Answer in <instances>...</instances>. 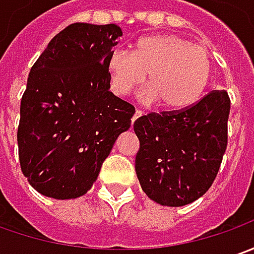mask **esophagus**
<instances>
[{
    "label": "esophagus",
    "instance_id": "34e87169",
    "mask_svg": "<svg viewBox=\"0 0 254 254\" xmlns=\"http://www.w3.org/2000/svg\"><path fill=\"white\" fill-rule=\"evenodd\" d=\"M142 115H143V114H142V111L136 110V111H135V115L132 117V124H133V122H135V121H136V119H137V118H140Z\"/></svg>",
    "mask_w": 254,
    "mask_h": 254
}]
</instances>
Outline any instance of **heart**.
<instances>
[{
    "label": "heart",
    "mask_w": 254,
    "mask_h": 254,
    "mask_svg": "<svg viewBox=\"0 0 254 254\" xmlns=\"http://www.w3.org/2000/svg\"><path fill=\"white\" fill-rule=\"evenodd\" d=\"M111 88L127 95L143 83L140 92L147 105L162 102L169 111L186 110L205 91L211 77V60L205 50L171 33L147 35L135 43L133 52L114 49L107 59Z\"/></svg>",
    "instance_id": "b5f03b06"
}]
</instances>
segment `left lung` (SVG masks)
<instances>
[{
	"mask_svg": "<svg viewBox=\"0 0 254 254\" xmlns=\"http://www.w3.org/2000/svg\"><path fill=\"white\" fill-rule=\"evenodd\" d=\"M229 111L228 92L212 91L187 110L136 119V176L147 197L183 206L205 194L226 150Z\"/></svg>",
	"mask_w": 254,
	"mask_h": 254,
	"instance_id": "left-lung-1",
	"label": "left lung"
}]
</instances>
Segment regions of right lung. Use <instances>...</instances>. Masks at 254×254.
<instances>
[{"label":"right lung","instance_id":"1","mask_svg":"<svg viewBox=\"0 0 254 254\" xmlns=\"http://www.w3.org/2000/svg\"><path fill=\"white\" fill-rule=\"evenodd\" d=\"M115 23H71L32 66L21 101L18 149L23 176L45 197L87 194L135 108L110 91L107 59Z\"/></svg>","mask_w":254,"mask_h":254}]
</instances>
